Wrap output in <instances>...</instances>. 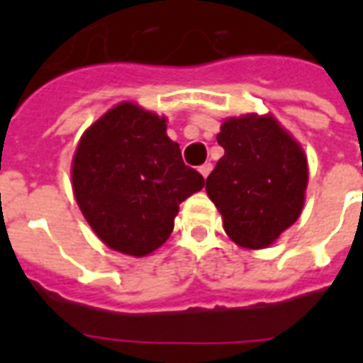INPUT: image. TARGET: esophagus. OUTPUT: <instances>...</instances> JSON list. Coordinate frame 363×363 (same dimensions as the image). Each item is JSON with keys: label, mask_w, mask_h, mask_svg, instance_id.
Wrapping results in <instances>:
<instances>
[{"label": "esophagus", "mask_w": 363, "mask_h": 363, "mask_svg": "<svg viewBox=\"0 0 363 363\" xmlns=\"http://www.w3.org/2000/svg\"><path fill=\"white\" fill-rule=\"evenodd\" d=\"M211 171H213V165H211L209 162H205L203 165H199V173H201V175H203L205 179H207V177H209Z\"/></svg>", "instance_id": "34e87169"}]
</instances>
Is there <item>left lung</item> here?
Returning a JSON list of instances; mask_svg holds the SVG:
<instances>
[{
	"instance_id": "left-lung-1",
	"label": "left lung",
	"mask_w": 363,
	"mask_h": 363,
	"mask_svg": "<svg viewBox=\"0 0 363 363\" xmlns=\"http://www.w3.org/2000/svg\"><path fill=\"white\" fill-rule=\"evenodd\" d=\"M224 156L207 177V196L239 247L273 245L301 215L309 167L301 145L271 115L224 121Z\"/></svg>"
}]
</instances>
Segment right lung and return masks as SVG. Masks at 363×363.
I'll use <instances>...</instances> for the list:
<instances>
[{
	"instance_id": "obj_1",
	"label": "right lung",
	"mask_w": 363,
	"mask_h": 363,
	"mask_svg": "<svg viewBox=\"0 0 363 363\" xmlns=\"http://www.w3.org/2000/svg\"><path fill=\"white\" fill-rule=\"evenodd\" d=\"M165 128L164 116L124 101L82 133L73 156L86 222L107 247L137 258L167 241L179 205L205 186Z\"/></svg>"
}]
</instances>
